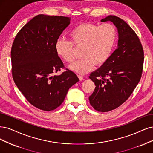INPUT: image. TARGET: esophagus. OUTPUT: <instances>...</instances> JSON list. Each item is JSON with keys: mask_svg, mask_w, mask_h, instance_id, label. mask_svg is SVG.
Instances as JSON below:
<instances>
[{"mask_svg": "<svg viewBox=\"0 0 153 153\" xmlns=\"http://www.w3.org/2000/svg\"><path fill=\"white\" fill-rule=\"evenodd\" d=\"M78 77H79V79L80 81H82L83 79H84L83 76H81V75H78Z\"/></svg>", "mask_w": 153, "mask_h": 153, "instance_id": "obj_1", "label": "esophagus"}]
</instances>
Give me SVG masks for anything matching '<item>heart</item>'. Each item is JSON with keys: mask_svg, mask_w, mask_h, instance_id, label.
Instances as JSON below:
<instances>
[{"mask_svg": "<svg viewBox=\"0 0 153 153\" xmlns=\"http://www.w3.org/2000/svg\"><path fill=\"white\" fill-rule=\"evenodd\" d=\"M71 41L58 39L56 51L58 56L67 63L74 60L75 47L81 49L82 57L70 66L71 69L84 74L90 72L95 64L100 66L110 58L115 46L117 33L111 23L99 25L83 23L78 25L71 32Z\"/></svg>", "mask_w": 153, "mask_h": 153, "instance_id": "obj_1", "label": "heart"}]
</instances>
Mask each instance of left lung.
<instances>
[{
  "instance_id": "8db88e82",
  "label": "left lung",
  "mask_w": 153,
  "mask_h": 153,
  "mask_svg": "<svg viewBox=\"0 0 153 153\" xmlns=\"http://www.w3.org/2000/svg\"><path fill=\"white\" fill-rule=\"evenodd\" d=\"M101 21L112 22L119 33L117 49L89 77L96 86L89 97L90 104L105 112L120 107L131 95L140 80L144 53L139 37L124 20L109 15Z\"/></svg>"
}]
</instances>
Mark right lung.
Masks as SVG:
<instances>
[{"mask_svg": "<svg viewBox=\"0 0 153 153\" xmlns=\"http://www.w3.org/2000/svg\"><path fill=\"white\" fill-rule=\"evenodd\" d=\"M71 18L39 14L18 32L11 56L14 83L28 102L50 111L63 103L69 88L79 81L74 72L64 68L56 51V42L70 24Z\"/></svg>", "mask_w": 153, "mask_h": 153, "instance_id": "1", "label": "right lung"}]
</instances>
